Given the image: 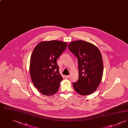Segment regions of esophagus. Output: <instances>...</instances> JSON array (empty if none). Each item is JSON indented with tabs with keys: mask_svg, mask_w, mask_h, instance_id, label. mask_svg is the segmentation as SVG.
I'll list each match as a JSON object with an SVG mask.
<instances>
[{
	"mask_svg": "<svg viewBox=\"0 0 128 128\" xmlns=\"http://www.w3.org/2000/svg\"><path fill=\"white\" fill-rule=\"evenodd\" d=\"M70 75H66V76H65V77L67 78V79H68L70 77Z\"/></svg>",
	"mask_w": 128,
	"mask_h": 128,
	"instance_id": "obj_1",
	"label": "esophagus"
}]
</instances>
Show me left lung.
Segmentation results:
<instances>
[{"label": "left lung", "mask_w": 128, "mask_h": 128, "mask_svg": "<svg viewBox=\"0 0 128 128\" xmlns=\"http://www.w3.org/2000/svg\"><path fill=\"white\" fill-rule=\"evenodd\" d=\"M68 48L78 59L79 79L73 82V88L80 95L90 94L96 90L102 78L101 53L93 44L82 40L70 43Z\"/></svg>", "instance_id": "1"}]
</instances>
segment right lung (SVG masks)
Instances as JSON below:
<instances>
[{
    "label": "right lung",
    "mask_w": 128,
    "mask_h": 128,
    "mask_svg": "<svg viewBox=\"0 0 128 128\" xmlns=\"http://www.w3.org/2000/svg\"><path fill=\"white\" fill-rule=\"evenodd\" d=\"M67 43L53 40L39 43L31 56L30 74L34 85L46 96L58 90L63 78L60 73L57 59L67 48Z\"/></svg>",
    "instance_id": "right-lung-1"
}]
</instances>
